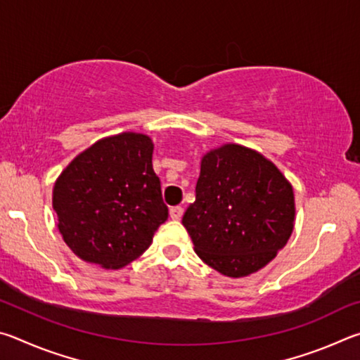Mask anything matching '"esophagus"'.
I'll return each mask as SVG.
<instances>
[{"label": "esophagus", "instance_id": "esophagus-1", "mask_svg": "<svg viewBox=\"0 0 360 360\" xmlns=\"http://www.w3.org/2000/svg\"><path fill=\"white\" fill-rule=\"evenodd\" d=\"M182 214H184V210H182L181 206H173V208H169V217L174 219V221L181 219Z\"/></svg>", "mask_w": 360, "mask_h": 360}]
</instances>
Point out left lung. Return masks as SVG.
<instances>
[{
	"label": "left lung",
	"instance_id": "obj_1",
	"mask_svg": "<svg viewBox=\"0 0 360 360\" xmlns=\"http://www.w3.org/2000/svg\"><path fill=\"white\" fill-rule=\"evenodd\" d=\"M294 217V192L283 173L259 152L225 144L202 158L182 225L206 265L241 278L276 257Z\"/></svg>",
	"mask_w": 360,
	"mask_h": 360
}]
</instances>
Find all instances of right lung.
I'll return each instance as SVG.
<instances>
[{"mask_svg": "<svg viewBox=\"0 0 360 360\" xmlns=\"http://www.w3.org/2000/svg\"><path fill=\"white\" fill-rule=\"evenodd\" d=\"M150 138L122 133L79 154L53 186L58 230L79 259L103 268L139 257L168 219Z\"/></svg>", "mask_w": 360, "mask_h": 360, "instance_id": "right-lung-1", "label": "right lung"}]
</instances>
